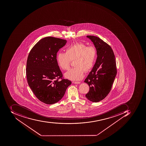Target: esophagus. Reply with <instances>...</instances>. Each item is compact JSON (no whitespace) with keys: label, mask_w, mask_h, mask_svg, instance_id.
<instances>
[{"label":"esophagus","mask_w":146,"mask_h":146,"mask_svg":"<svg viewBox=\"0 0 146 146\" xmlns=\"http://www.w3.org/2000/svg\"><path fill=\"white\" fill-rule=\"evenodd\" d=\"M72 83L75 84H80V82H72Z\"/></svg>","instance_id":"1"}]
</instances>
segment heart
I'll return each mask as SVG.
<instances>
[{
    "instance_id": "obj_1",
    "label": "heart",
    "mask_w": 146,
    "mask_h": 146,
    "mask_svg": "<svg viewBox=\"0 0 146 146\" xmlns=\"http://www.w3.org/2000/svg\"><path fill=\"white\" fill-rule=\"evenodd\" d=\"M97 52L92 46H87L82 42L71 45L66 49V53H58L57 62L60 68L67 70L71 61H74L75 67L64 74L65 78L72 80H78L83 78L84 72L90 71L94 66Z\"/></svg>"
}]
</instances>
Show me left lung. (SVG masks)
Returning <instances> with one entry per match:
<instances>
[{"mask_svg":"<svg viewBox=\"0 0 146 146\" xmlns=\"http://www.w3.org/2000/svg\"><path fill=\"white\" fill-rule=\"evenodd\" d=\"M87 37L94 44L97 58L84 80L89 86L85 96L90 101L98 102L105 98L111 90L117 74L116 62L113 50L107 43L96 36L88 35Z\"/></svg>","mask_w":146,"mask_h":146,"instance_id":"left-lung-1","label":"left lung"}]
</instances>
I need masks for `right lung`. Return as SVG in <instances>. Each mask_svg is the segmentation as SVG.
<instances>
[{
	"mask_svg": "<svg viewBox=\"0 0 146 146\" xmlns=\"http://www.w3.org/2000/svg\"><path fill=\"white\" fill-rule=\"evenodd\" d=\"M66 42L62 39L45 37L34 46L28 55L26 68L28 84L37 98L46 104L61 100L71 84L70 80L63 78L57 62V53Z\"/></svg>",
	"mask_w": 146,
	"mask_h": 146,
	"instance_id": "1",
	"label": "right lung"
}]
</instances>
